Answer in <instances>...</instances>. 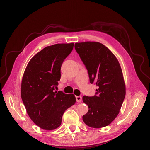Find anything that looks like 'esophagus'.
<instances>
[{
	"mask_svg": "<svg viewBox=\"0 0 150 150\" xmlns=\"http://www.w3.org/2000/svg\"><path fill=\"white\" fill-rule=\"evenodd\" d=\"M76 100L77 102H81L82 101L81 96H76Z\"/></svg>",
	"mask_w": 150,
	"mask_h": 150,
	"instance_id": "34e87169",
	"label": "esophagus"
}]
</instances>
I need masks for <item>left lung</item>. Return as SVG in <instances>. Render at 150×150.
<instances>
[{
    "label": "left lung",
    "instance_id": "obj_1",
    "mask_svg": "<svg viewBox=\"0 0 150 150\" xmlns=\"http://www.w3.org/2000/svg\"><path fill=\"white\" fill-rule=\"evenodd\" d=\"M75 49L88 70L90 83L97 86L95 96L83 97L89 108L83 120L91 128L106 127L119 114L125 97L119 62L110 50L100 42L75 43Z\"/></svg>",
    "mask_w": 150,
    "mask_h": 150
}]
</instances>
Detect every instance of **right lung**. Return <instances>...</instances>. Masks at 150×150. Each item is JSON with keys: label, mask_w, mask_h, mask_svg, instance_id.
Instances as JSON below:
<instances>
[{"label": "right lung", "mask_w": 150, "mask_h": 150, "mask_svg": "<svg viewBox=\"0 0 150 150\" xmlns=\"http://www.w3.org/2000/svg\"><path fill=\"white\" fill-rule=\"evenodd\" d=\"M74 43L45 47L31 59L21 84V98L28 115L36 125L53 130L61 124L66 110L74 105V94L55 91L61 78V67L72 52Z\"/></svg>", "instance_id": "obj_1"}]
</instances>
